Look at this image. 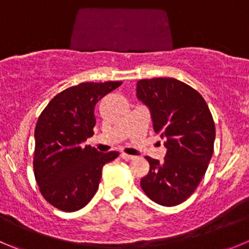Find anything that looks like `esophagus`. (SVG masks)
<instances>
[{
  "label": "esophagus",
  "instance_id": "esophagus-1",
  "mask_svg": "<svg viewBox=\"0 0 249 249\" xmlns=\"http://www.w3.org/2000/svg\"><path fill=\"white\" fill-rule=\"evenodd\" d=\"M120 157H122L123 160H125V161H129V160L134 159V156H131V155H127V153H124V152L120 155Z\"/></svg>",
  "mask_w": 249,
  "mask_h": 249
}]
</instances>
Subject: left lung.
I'll list each match as a JSON object with an SVG mask.
<instances>
[{"label": "left lung", "instance_id": "obj_1", "mask_svg": "<svg viewBox=\"0 0 249 249\" xmlns=\"http://www.w3.org/2000/svg\"><path fill=\"white\" fill-rule=\"evenodd\" d=\"M136 96L150 108L153 130L167 147L162 162L146 157L150 171L140 185L155 203L178 205L195 192L208 169L215 141L213 115L200 93L176 78L140 80Z\"/></svg>", "mask_w": 249, "mask_h": 249}]
</instances>
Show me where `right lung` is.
Instances as JSON below:
<instances>
[{
	"label": "right lung",
	"mask_w": 249,
	"mask_h": 249,
	"mask_svg": "<svg viewBox=\"0 0 249 249\" xmlns=\"http://www.w3.org/2000/svg\"><path fill=\"white\" fill-rule=\"evenodd\" d=\"M122 81L83 82L66 88L49 102L36 122L34 176L41 195L56 209H82L98 189L102 169L119 152L102 153L83 141L94 134L97 102Z\"/></svg>",
	"instance_id": "1"
}]
</instances>
